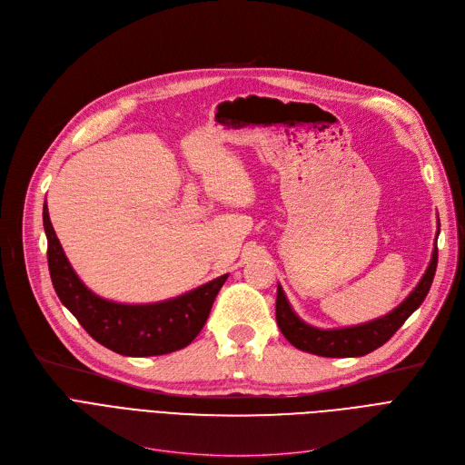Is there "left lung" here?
<instances>
[{
  "label": "left lung",
  "instance_id": "left-lung-1",
  "mask_svg": "<svg viewBox=\"0 0 465 465\" xmlns=\"http://www.w3.org/2000/svg\"><path fill=\"white\" fill-rule=\"evenodd\" d=\"M437 237H439V218H437L435 247L422 279L396 309L370 322L345 326V328H328V330L311 326L305 321H302L296 314V311L292 309L282 286L277 284V324L282 335L296 349L309 354L324 356V358H356V356L370 354L375 349L382 347L386 341L403 326V322L409 319V316L422 305V302L428 296L435 270H437Z\"/></svg>",
  "mask_w": 465,
  "mask_h": 465
}]
</instances>
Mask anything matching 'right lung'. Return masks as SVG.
<instances>
[{
  "instance_id": "right-lung-1",
  "label": "right lung",
  "mask_w": 465,
  "mask_h": 465,
  "mask_svg": "<svg viewBox=\"0 0 465 465\" xmlns=\"http://www.w3.org/2000/svg\"><path fill=\"white\" fill-rule=\"evenodd\" d=\"M48 242V272L64 307L97 343L122 356H160L190 345L205 326L218 290L228 279L220 275L177 298L154 303H120L92 292L69 263L43 205Z\"/></svg>"
}]
</instances>
